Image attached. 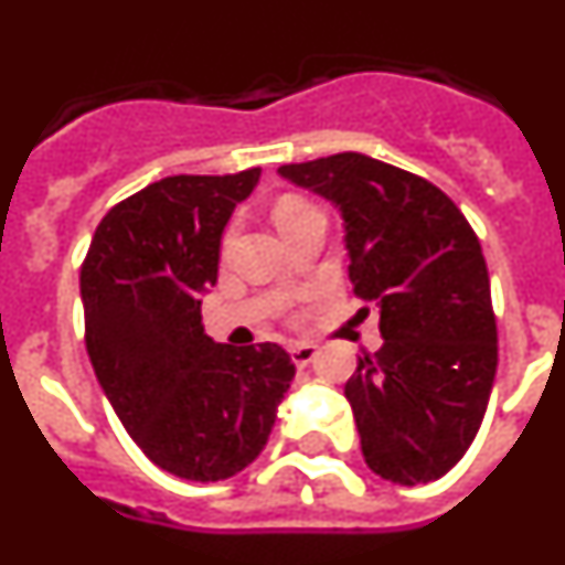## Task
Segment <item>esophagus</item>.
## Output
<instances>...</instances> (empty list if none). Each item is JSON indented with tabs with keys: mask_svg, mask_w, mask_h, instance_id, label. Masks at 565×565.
Returning a JSON list of instances; mask_svg holds the SVG:
<instances>
[{
	"mask_svg": "<svg viewBox=\"0 0 565 565\" xmlns=\"http://www.w3.org/2000/svg\"><path fill=\"white\" fill-rule=\"evenodd\" d=\"M291 362L297 364V367H306V364H311L313 359H317V344H311V342H297V344H291Z\"/></svg>",
	"mask_w": 565,
	"mask_h": 565,
	"instance_id": "34e87169",
	"label": "esophagus"
}]
</instances>
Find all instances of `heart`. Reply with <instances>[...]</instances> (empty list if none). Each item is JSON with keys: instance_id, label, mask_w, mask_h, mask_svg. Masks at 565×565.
I'll use <instances>...</instances> for the list:
<instances>
[{"instance_id": "obj_1", "label": "heart", "mask_w": 565, "mask_h": 565, "mask_svg": "<svg viewBox=\"0 0 565 565\" xmlns=\"http://www.w3.org/2000/svg\"><path fill=\"white\" fill-rule=\"evenodd\" d=\"M306 209H311L306 201H299V198H286V201H279L277 209H274V221L277 223L286 221V217H294V214L306 212Z\"/></svg>"}]
</instances>
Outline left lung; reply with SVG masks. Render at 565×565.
I'll return each instance as SVG.
<instances>
[{
  "label": "left lung",
  "instance_id": "1",
  "mask_svg": "<svg viewBox=\"0 0 565 565\" xmlns=\"http://www.w3.org/2000/svg\"><path fill=\"white\" fill-rule=\"evenodd\" d=\"M277 172L337 209L353 291L379 311L384 344L344 384L364 461L404 487L447 476L481 427L498 367L476 232L441 189L371 154Z\"/></svg>",
  "mask_w": 565,
  "mask_h": 565
}]
</instances>
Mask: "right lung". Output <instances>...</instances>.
I'll list each match as a JSON object with an SVG mask.
<instances>
[{
  "instance_id": "add662e5",
  "label": "right lung",
  "mask_w": 565,
  "mask_h": 565,
  "mask_svg": "<svg viewBox=\"0 0 565 565\" xmlns=\"http://www.w3.org/2000/svg\"><path fill=\"white\" fill-rule=\"evenodd\" d=\"M259 169L172 174L98 223L82 268L87 353L124 430L161 469L226 481L263 452L294 379L279 344L203 333L221 239Z\"/></svg>"
}]
</instances>
